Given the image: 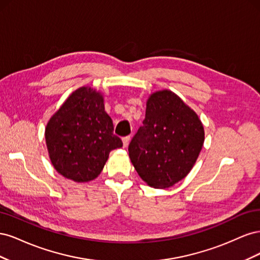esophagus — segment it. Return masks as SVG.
<instances>
[{"label":"esophagus","mask_w":260,"mask_h":260,"mask_svg":"<svg viewBox=\"0 0 260 260\" xmlns=\"http://www.w3.org/2000/svg\"><path fill=\"white\" fill-rule=\"evenodd\" d=\"M130 136H128V137H124V138H122V143H123V147H127L128 146V144H129V142H130Z\"/></svg>","instance_id":"obj_1"}]
</instances>
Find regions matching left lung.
I'll return each instance as SVG.
<instances>
[{"instance_id": "8db88e82", "label": "left lung", "mask_w": 260, "mask_h": 260, "mask_svg": "<svg viewBox=\"0 0 260 260\" xmlns=\"http://www.w3.org/2000/svg\"><path fill=\"white\" fill-rule=\"evenodd\" d=\"M196 113L177 94L157 91L146 102L145 119L129 144L138 175L155 188H167L186 177L204 144Z\"/></svg>"}]
</instances>
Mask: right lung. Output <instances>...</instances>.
<instances>
[{
	"label": "right lung",
	"instance_id": "obj_1",
	"mask_svg": "<svg viewBox=\"0 0 260 260\" xmlns=\"http://www.w3.org/2000/svg\"><path fill=\"white\" fill-rule=\"evenodd\" d=\"M45 141L54 168L75 182L95 179L111 151L122 146V141L114 135L103 95L88 86L70 94L51 117Z\"/></svg>",
	"mask_w": 260,
	"mask_h": 260
}]
</instances>
